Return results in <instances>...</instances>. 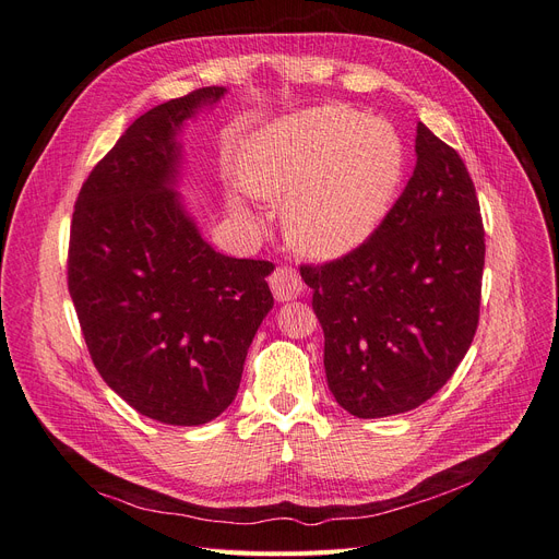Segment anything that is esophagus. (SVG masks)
<instances>
[{
    "instance_id": "34e87169",
    "label": "esophagus",
    "mask_w": 559,
    "mask_h": 559,
    "mask_svg": "<svg viewBox=\"0 0 559 559\" xmlns=\"http://www.w3.org/2000/svg\"><path fill=\"white\" fill-rule=\"evenodd\" d=\"M269 285L278 301H293L301 295V278L293 266H276Z\"/></svg>"
}]
</instances>
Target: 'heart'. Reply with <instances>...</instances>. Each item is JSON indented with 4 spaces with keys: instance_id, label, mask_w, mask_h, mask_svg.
<instances>
[{
    "instance_id": "obj_1",
    "label": "heart",
    "mask_w": 559,
    "mask_h": 559,
    "mask_svg": "<svg viewBox=\"0 0 559 559\" xmlns=\"http://www.w3.org/2000/svg\"><path fill=\"white\" fill-rule=\"evenodd\" d=\"M404 167L388 120L328 104L262 124L243 141L237 171L250 194L285 197L283 225L297 250L338 258L383 223Z\"/></svg>"
}]
</instances>
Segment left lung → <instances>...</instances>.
<instances>
[{"label": "left lung", "mask_w": 559, "mask_h": 559, "mask_svg": "<svg viewBox=\"0 0 559 559\" xmlns=\"http://www.w3.org/2000/svg\"><path fill=\"white\" fill-rule=\"evenodd\" d=\"M416 155L400 200L362 246L301 264L325 332L328 385L357 418L425 404L478 328L485 229L474 181L423 122Z\"/></svg>", "instance_id": "obj_1"}]
</instances>
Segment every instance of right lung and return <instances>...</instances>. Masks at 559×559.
<instances>
[{
	"label": "right lung",
	"instance_id": "add662e5",
	"mask_svg": "<svg viewBox=\"0 0 559 559\" xmlns=\"http://www.w3.org/2000/svg\"><path fill=\"white\" fill-rule=\"evenodd\" d=\"M225 87L136 118L90 171L69 231L67 285L90 357L114 392L165 425H204L237 397L274 306L266 260L227 258L174 192L178 132Z\"/></svg>",
	"mask_w": 559,
	"mask_h": 559
}]
</instances>
